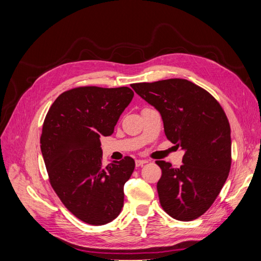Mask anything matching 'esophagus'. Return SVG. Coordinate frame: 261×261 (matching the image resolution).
<instances>
[{"label":"esophagus","mask_w":261,"mask_h":261,"mask_svg":"<svg viewBox=\"0 0 261 261\" xmlns=\"http://www.w3.org/2000/svg\"><path fill=\"white\" fill-rule=\"evenodd\" d=\"M147 162H148L147 160H136V161H135V164H136V167H141V165L146 164Z\"/></svg>","instance_id":"34e87169"}]
</instances>
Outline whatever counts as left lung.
<instances>
[{
    "label": "left lung",
    "instance_id": "obj_1",
    "mask_svg": "<svg viewBox=\"0 0 261 261\" xmlns=\"http://www.w3.org/2000/svg\"><path fill=\"white\" fill-rule=\"evenodd\" d=\"M135 92L161 114L167 138L185 153L180 168L156 161V184L169 216L192 221L216 200L231 169V128L222 107L211 94L180 78L133 84Z\"/></svg>",
    "mask_w": 261,
    "mask_h": 261
}]
</instances>
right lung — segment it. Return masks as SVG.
I'll use <instances>...</instances> for the list:
<instances>
[{"label":"right lung","instance_id":"add662e5","mask_svg":"<svg viewBox=\"0 0 261 261\" xmlns=\"http://www.w3.org/2000/svg\"><path fill=\"white\" fill-rule=\"evenodd\" d=\"M133 97L128 87H78L60 94L44 118L40 147L51 186L88 224L111 222L123 208L135 161L125 156L103 167L100 137L112 135Z\"/></svg>","mask_w":261,"mask_h":261}]
</instances>
